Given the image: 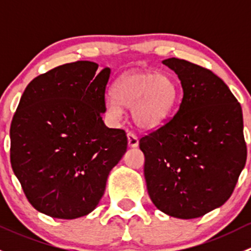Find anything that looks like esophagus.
Returning a JSON list of instances; mask_svg holds the SVG:
<instances>
[{"mask_svg": "<svg viewBox=\"0 0 251 251\" xmlns=\"http://www.w3.org/2000/svg\"><path fill=\"white\" fill-rule=\"evenodd\" d=\"M127 141H128V147H131V148H136V147L138 146V138L135 133L128 132L127 133Z\"/></svg>", "mask_w": 251, "mask_h": 251, "instance_id": "1", "label": "esophagus"}]
</instances>
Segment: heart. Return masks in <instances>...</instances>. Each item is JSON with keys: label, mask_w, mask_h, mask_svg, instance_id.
I'll use <instances>...</instances> for the list:
<instances>
[{"label": "heart", "mask_w": 251, "mask_h": 251, "mask_svg": "<svg viewBox=\"0 0 251 251\" xmlns=\"http://www.w3.org/2000/svg\"><path fill=\"white\" fill-rule=\"evenodd\" d=\"M178 97V86L173 76L151 70H131L116 80L107 110L120 116L123 107L131 108L136 125L143 130L160 126L173 110Z\"/></svg>", "instance_id": "obj_1"}]
</instances>
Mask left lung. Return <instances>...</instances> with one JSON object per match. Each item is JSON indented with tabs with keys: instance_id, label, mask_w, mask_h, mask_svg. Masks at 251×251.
Returning <instances> with one entry per match:
<instances>
[{
	"instance_id": "left-lung-1",
	"label": "left lung",
	"mask_w": 251,
	"mask_h": 251,
	"mask_svg": "<svg viewBox=\"0 0 251 251\" xmlns=\"http://www.w3.org/2000/svg\"><path fill=\"white\" fill-rule=\"evenodd\" d=\"M181 81L178 110L143 136L144 178L153 204L177 219L221 206L247 161L242 107L211 70L184 59L163 60Z\"/></svg>"
}]
</instances>
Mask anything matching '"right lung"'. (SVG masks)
Wrapping results in <instances>:
<instances>
[{
    "instance_id": "add662e5",
    "label": "right lung",
    "mask_w": 251,
    "mask_h": 251,
    "mask_svg": "<svg viewBox=\"0 0 251 251\" xmlns=\"http://www.w3.org/2000/svg\"><path fill=\"white\" fill-rule=\"evenodd\" d=\"M59 65L25 88L11 124V164L29 203L54 219L90 214L127 148L126 132L102 120L109 68Z\"/></svg>"
}]
</instances>
